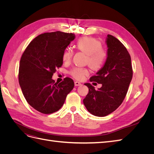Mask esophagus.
Here are the masks:
<instances>
[{
    "label": "esophagus",
    "instance_id": "34e87169",
    "mask_svg": "<svg viewBox=\"0 0 154 154\" xmlns=\"http://www.w3.org/2000/svg\"><path fill=\"white\" fill-rule=\"evenodd\" d=\"M74 85H75V86H80L82 85V83L78 81H76L75 82H74Z\"/></svg>",
    "mask_w": 154,
    "mask_h": 154
}]
</instances>
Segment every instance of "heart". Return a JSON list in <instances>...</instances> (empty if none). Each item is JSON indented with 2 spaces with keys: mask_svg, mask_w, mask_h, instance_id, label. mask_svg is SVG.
Listing matches in <instances>:
<instances>
[{
  "mask_svg": "<svg viewBox=\"0 0 154 154\" xmlns=\"http://www.w3.org/2000/svg\"><path fill=\"white\" fill-rule=\"evenodd\" d=\"M76 48L87 55V62L93 69H100L103 66L106 61L107 54L106 51L101 48L100 42L91 37H83L76 43ZM72 57V51L71 49H67L63 54L65 62H70ZM71 74L77 80H82L88 74V69L85 68L75 67Z\"/></svg>",
  "mask_w": 154,
  "mask_h": 154,
  "instance_id": "heart-1",
  "label": "heart"
}]
</instances>
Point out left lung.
Wrapping results in <instances>:
<instances>
[{"label": "left lung", "mask_w": 154, "mask_h": 154, "mask_svg": "<svg viewBox=\"0 0 154 154\" xmlns=\"http://www.w3.org/2000/svg\"><path fill=\"white\" fill-rule=\"evenodd\" d=\"M105 43V63L96 75L90 78V82L100 83L101 87L96 90L91 83H85L88 93L83 100L87 110L98 117L110 114L122 103L133 74L131 58L124 45L110 35H107Z\"/></svg>", "instance_id": "8db88e82"}]
</instances>
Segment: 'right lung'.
<instances>
[{
    "label": "right lung",
    "instance_id": "1",
    "mask_svg": "<svg viewBox=\"0 0 154 154\" xmlns=\"http://www.w3.org/2000/svg\"><path fill=\"white\" fill-rule=\"evenodd\" d=\"M74 38L73 33L44 32L31 42L22 56L18 81L23 95L30 106L41 113L58 111L74 88L71 78H64L58 84L52 76L62 66L64 51Z\"/></svg>",
    "mask_w": 154,
    "mask_h": 154
}]
</instances>
